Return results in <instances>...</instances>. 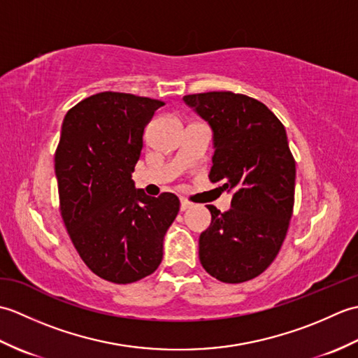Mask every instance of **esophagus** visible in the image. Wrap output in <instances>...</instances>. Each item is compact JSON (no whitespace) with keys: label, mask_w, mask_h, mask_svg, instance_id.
<instances>
[{"label":"esophagus","mask_w":358,"mask_h":358,"mask_svg":"<svg viewBox=\"0 0 358 358\" xmlns=\"http://www.w3.org/2000/svg\"><path fill=\"white\" fill-rule=\"evenodd\" d=\"M180 201H181V204H180V209H181V210H187L189 208L192 206V203H191V201H187L186 199H181Z\"/></svg>","instance_id":"esophagus-1"}]
</instances>
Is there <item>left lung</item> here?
<instances>
[{
  "instance_id": "1",
  "label": "left lung",
  "mask_w": 358,
  "mask_h": 358,
  "mask_svg": "<svg viewBox=\"0 0 358 358\" xmlns=\"http://www.w3.org/2000/svg\"><path fill=\"white\" fill-rule=\"evenodd\" d=\"M214 132L209 180L232 192L231 209L208 204L200 262L223 283H243L269 268L294 210L295 159L285 126L263 103L234 92L183 96Z\"/></svg>"
}]
</instances>
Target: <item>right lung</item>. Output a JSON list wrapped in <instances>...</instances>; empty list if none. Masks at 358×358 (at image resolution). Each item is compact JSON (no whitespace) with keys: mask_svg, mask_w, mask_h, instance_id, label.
<instances>
[{"mask_svg":"<svg viewBox=\"0 0 358 358\" xmlns=\"http://www.w3.org/2000/svg\"><path fill=\"white\" fill-rule=\"evenodd\" d=\"M163 101L100 92L66 113L55 152L59 210L81 260L95 275L127 285L163 260V238L180 200L135 189L144 127Z\"/></svg>","mask_w":358,"mask_h":358,"instance_id":"obj_1","label":"right lung"}]
</instances>
